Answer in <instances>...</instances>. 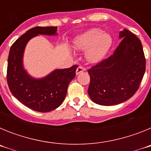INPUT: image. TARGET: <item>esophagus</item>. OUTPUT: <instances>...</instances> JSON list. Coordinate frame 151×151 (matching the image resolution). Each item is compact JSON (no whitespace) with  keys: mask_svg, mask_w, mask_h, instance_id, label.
<instances>
[{"mask_svg":"<svg viewBox=\"0 0 151 151\" xmlns=\"http://www.w3.org/2000/svg\"><path fill=\"white\" fill-rule=\"evenodd\" d=\"M85 68L82 67V66H79L76 69V75H78L80 73H82V72L85 71Z\"/></svg>","mask_w":151,"mask_h":151,"instance_id":"esophagus-1","label":"esophagus"}]
</instances>
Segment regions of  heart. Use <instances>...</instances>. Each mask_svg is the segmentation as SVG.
Segmentation results:
<instances>
[{
  "mask_svg": "<svg viewBox=\"0 0 151 151\" xmlns=\"http://www.w3.org/2000/svg\"><path fill=\"white\" fill-rule=\"evenodd\" d=\"M75 47L86 50L85 56L89 62L100 60L107 53L112 45V38L99 29H92L79 35L74 42Z\"/></svg>",
  "mask_w": 151,
  "mask_h": 151,
  "instance_id": "heart-1",
  "label": "heart"
}]
</instances>
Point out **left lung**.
Returning <instances> with one entry per match:
<instances>
[{"label":"left lung","mask_w":151,"mask_h":151,"mask_svg":"<svg viewBox=\"0 0 151 151\" xmlns=\"http://www.w3.org/2000/svg\"><path fill=\"white\" fill-rule=\"evenodd\" d=\"M113 54L88 70V93L94 103L113 106L127 101L139 88L146 69L142 45L135 35L124 29Z\"/></svg>","instance_id":"obj_1"}]
</instances>
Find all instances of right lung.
I'll use <instances>...</instances> for the list:
<instances>
[{
  "instance_id": "right-lung-1",
  "label": "right lung",
  "mask_w": 151,
  "mask_h": 151,
  "mask_svg": "<svg viewBox=\"0 0 151 151\" xmlns=\"http://www.w3.org/2000/svg\"><path fill=\"white\" fill-rule=\"evenodd\" d=\"M57 30V26H37L29 29L13 44L8 57L6 80L12 94L27 107L41 113L50 112L60 106L69 82L76 76L78 66L55 69L48 76L37 79L24 69L22 57L31 38L38 35H55Z\"/></svg>"
}]
</instances>
